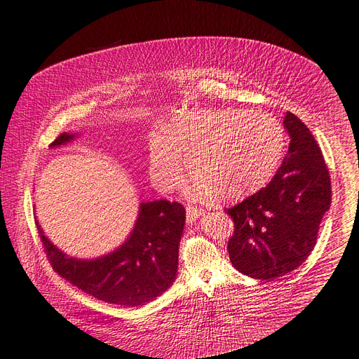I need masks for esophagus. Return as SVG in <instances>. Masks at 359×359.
I'll list each match as a JSON object with an SVG mask.
<instances>
[{"mask_svg": "<svg viewBox=\"0 0 359 359\" xmlns=\"http://www.w3.org/2000/svg\"><path fill=\"white\" fill-rule=\"evenodd\" d=\"M203 213H205L203 209L196 208V206H187V208H186V217H187V221H189V222L196 221L198 218L202 217Z\"/></svg>", "mask_w": 359, "mask_h": 359, "instance_id": "esophagus-1", "label": "esophagus"}]
</instances>
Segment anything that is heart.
I'll return each instance as SVG.
<instances>
[{"label":"heart","instance_id":"obj_1","mask_svg":"<svg viewBox=\"0 0 359 359\" xmlns=\"http://www.w3.org/2000/svg\"><path fill=\"white\" fill-rule=\"evenodd\" d=\"M284 147V130L267 114L236 108L187 111L173 118L167 133H151L149 173L158 190L169 192L183 180L187 160L194 175L190 195L215 194L233 201L274 175Z\"/></svg>","mask_w":359,"mask_h":359}]
</instances>
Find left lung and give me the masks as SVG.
<instances>
[{"label": "left lung", "instance_id": "left-lung-1", "mask_svg": "<svg viewBox=\"0 0 359 359\" xmlns=\"http://www.w3.org/2000/svg\"><path fill=\"white\" fill-rule=\"evenodd\" d=\"M289 153L270 183L229 209L232 266L245 276L271 280L296 270L315 248L332 201L330 179L315 137L287 112L283 121Z\"/></svg>", "mask_w": 359, "mask_h": 359}]
</instances>
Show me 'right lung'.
Returning a JSON list of instances; mask_svg holds the SVG:
<instances>
[{
	"label": "right lung",
	"instance_id": "obj_1",
	"mask_svg": "<svg viewBox=\"0 0 359 359\" xmlns=\"http://www.w3.org/2000/svg\"><path fill=\"white\" fill-rule=\"evenodd\" d=\"M78 135L63 133L50 147L69 144ZM186 212L183 205L169 201L140 203L138 218L127 240L112 252L93 259L70 257L36 225L53 270L98 300L141 306L170 287L179 266V244Z\"/></svg>",
	"mask_w": 359,
	"mask_h": 359
}]
</instances>
